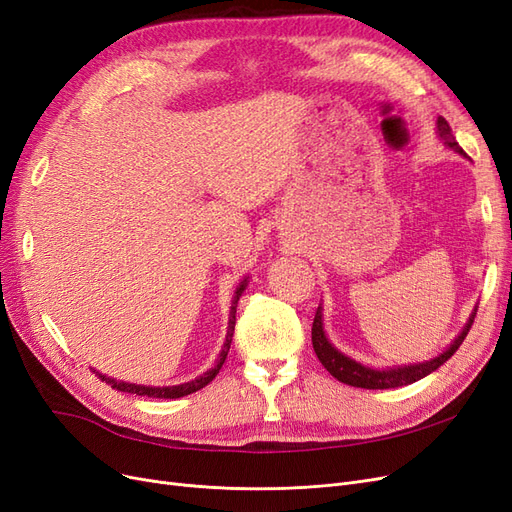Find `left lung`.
<instances>
[{
    "instance_id": "8db88e82",
    "label": "left lung",
    "mask_w": 512,
    "mask_h": 512,
    "mask_svg": "<svg viewBox=\"0 0 512 512\" xmlns=\"http://www.w3.org/2000/svg\"><path fill=\"white\" fill-rule=\"evenodd\" d=\"M436 134L448 149H453L455 153H459V156H466L463 149L457 145L453 130H451V126H448V121L444 117H438V121H436ZM476 307L472 309L468 322L463 324L461 333L453 339L451 344H448L446 350H442L438 356H433V359L423 361V363L395 365V367H371V365H365V363H359L356 359H352V356L344 354L342 350H337L331 344V339L327 337V333H324L322 305H318L316 318L312 324L314 352L318 356V361L324 365V369H327L329 374L333 378H337L339 382L356 386V389H397V386H406V384H412L416 380L429 376L431 371H436L440 365H444L448 359H451L472 327L474 316H476Z\"/></svg>"
}]
</instances>
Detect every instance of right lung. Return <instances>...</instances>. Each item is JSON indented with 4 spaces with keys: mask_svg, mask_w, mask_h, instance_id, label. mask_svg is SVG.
<instances>
[{
    "mask_svg": "<svg viewBox=\"0 0 512 512\" xmlns=\"http://www.w3.org/2000/svg\"><path fill=\"white\" fill-rule=\"evenodd\" d=\"M247 288V277L245 280L237 286L235 290V297H232V305H230V316H228V333H226V342L218 354V361H215V365L211 369H207L203 376H198L190 382H183V384H175V386H145V384H132V382H123V380H115L111 376H104L100 374V371H96V374L106 382L111 384L113 389L121 391V393H134V395H141V397H156V399H177V397H185L190 393H196L203 389V386H207L215 376L220 374V369L226 361L228 356V350H230V344H232V333H235V322H237V303H239V297L243 294V290Z\"/></svg>",
    "mask_w": 512,
    "mask_h": 512,
    "instance_id": "right-lung-1",
    "label": "right lung"
}]
</instances>
